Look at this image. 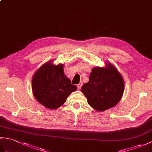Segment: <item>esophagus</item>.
I'll use <instances>...</instances> for the list:
<instances>
[{"mask_svg":"<svg viewBox=\"0 0 152 152\" xmlns=\"http://www.w3.org/2000/svg\"><path fill=\"white\" fill-rule=\"evenodd\" d=\"M82 85H83V83H82V82H80L78 83V84L77 85V88H78V90H80V89H81Z\"/></svg>","mask_w":152,"mask_h":152,"instance_id":"esophagus-1","label":"esophagus"}]
</instances>
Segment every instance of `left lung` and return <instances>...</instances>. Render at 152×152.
<instances>
[{
    "label": "left lung",
    "instance_id": "left-lung-1",
    "mask_svg": "<svg viewBox=\"0 0 152 152\" xmlns=\"http://www.w3.org/2000/svg\"><path fill=\"white\" fill-rule=\"evenodd\" d=\"M124 89L121 74L115 66L106 61L105 66L93 68L89 82L83 85L81 91L93 108L104 112L120 101Z\"/></svg>",
    "mask_w": 152,
    "mask_h": 152
}]
</instances>
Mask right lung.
<instances>
[{
  "mask_svg": "<svg viewBox=\"0 0 152 152\" xmlns=\"http://www.w3.org/2000/svg\"><path fill=\"white\" fill-rule=\"evenodd\" d=\"M63 66L64 64L55 65L52 61H48L32 78V90L35 99L48 109L59 108L77 89L64 74Z\"/></svg>",
  "mask_w": 152,
  "mask_h": 152,
  "instance_id": "right-lung-1",
  "label": "right lung"
}]
</instances>
